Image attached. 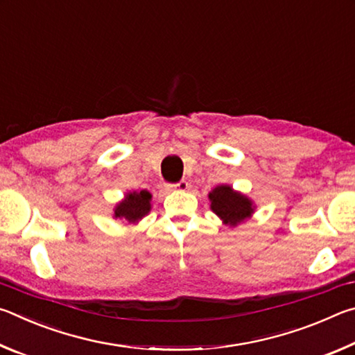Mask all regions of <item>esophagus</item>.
<instances>
[{
  "label": "esophagus",
  "mask_w": 355,
  "mask_h": 355,
  "mask_svg": "<svg viewBox=\"0 0 355 355\" xmlns=\"http://www.w3.org/2000/svg\"><path fill=\"white\" fill-rule=\"evenodd\" d=\"M167 188L184 191V189H188V182H186V180H180V182L175 183V184H167Z\"/></svg>",
  "instance_id": "obj_1"
}]
</instances>
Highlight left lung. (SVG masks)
Masks as SVG:
<instances>
[{"mask_svg": "<svg viewBox=\"0 0 355 355\" xmlns=\"http://www.w3.org/2000/svg\"><path fill=\"white\" fill-rule=\"evenodd\" d=\"M209 200H211L213 211L225 224H230L233 227L254 213L252 202L248 197L235 192L230 186H218V188L209 192Z\"/></svg>", "mask_w": 355, "mask_h": 355, "instance_id": "obj_1", "label": "left lung"}]
</instances>
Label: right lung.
<instances>
[{
    "mask_svg": "<svg viewBox=\"0 0 355 355\" xmlns=\"http://www.w3.org/2000/svg\"><path fill=\"white\" fill-rule=\"evenodd\" d=\"M150 199H152V196L148 191L130 192L125 197V200L116 207L114 216L127 219L128 222H137L150 211Z\"/></svg>",
    "mask_w": 355,
    "mask_h": 355,
    "instance_id": "right-lung-1",
    "label": "right lung"
}]
</instances>
